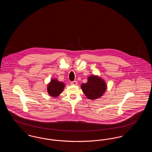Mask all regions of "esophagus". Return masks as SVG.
Returning <instances> with one entry per match:
<instances>
[{
    "instance_id": "obj_1",
    "label": "esophagus",
    "mask_w": 152,
    "mask_h": 152,
    "mask_svg": "<svg viewBox=\"0 0 152 152\" xmlns=\"http://www.w3.org/2000/svg\"><path fill=\"white\" fill-rule=\"evenodd\" d=\"M71 85H73V86H76L77 84V82L76 81H73L71 82Z\"/></svg>"
}]
</instances>
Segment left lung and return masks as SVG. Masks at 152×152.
<instances>
[{"label":"left lung","mask_w":152,"mask_h":152,"mask_svg":"<svg viewBox=\"0 0 152 152\" xmlns=\"http://www.w3.org/2000/svg\"><path fill=\"white\" fill-rule=\"evenodd\" d=\"M81 87L84 94L91 100L100 97L107 89L105 81L100 77L94 75L89 76L87 83H83Z\"/></svg>","instance_id":"1"}]
</instances>
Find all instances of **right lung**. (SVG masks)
Wrapping results in <instances>:
<instances>
[{
    "instance_id": "right-lung-1",
    "label": "right lung",
    "mask_w": 152,
    "mask_h": 152,
    "mask_svg": "<svg viewBox=\"0 0 152 152\" xmlns=\"http://www.w3.org/2000/svg\"><path fill=\"white\" fill-rule=\"evenodd\" d=\"M64 86L63 83L59 82L55 79L52 80L47 87L48 93L51 96L56 97L62 92Z\"/></svg>"
}]
</instances>
